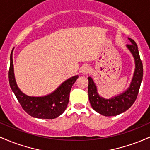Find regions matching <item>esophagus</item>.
Returning <instances> with one entry per match:
<instances>
[{
	"instance_id": "esophagus-1",
	"label": "esophagus",
	"mask_w": 150,
	"mask_h": 150,
	"mask_svg": "<svg viewBox=\"0 0 150 150\" xmlns=\"http://www.w3.org/2000/svg\"><path fill=\"white\" fill-rule=\"evenodd\" d=\"M89 71H90V68H89V67L88 66V65H85L82 67V73L87 74L89 73Z\"/></svg>"
}]
</instances>
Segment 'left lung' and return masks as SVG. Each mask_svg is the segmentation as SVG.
<instances>
[{
	"label": "left lung",
	"mask_w": 150,
	"mask_h": 150,
	"mask_svg": "<svg viewBox=\"0 0 150 150\" xmlns=\"http://www.w3.org/2000/svg\"><path fill=\"white\" fill-rule=\"evenodd\" d=\"M128 39L131 43L128 44L127 47L135 58V71L130 87L124 93L111 99L100 97L97 92V87L94 81L90 77H88V94L91 106L94 111L105 116H114L124 112L133 104L138 94L143 77V65L137 45L130 38H128Z\"/></svg>",
	"instance_id": "left-lung-1"
}]
</instances>
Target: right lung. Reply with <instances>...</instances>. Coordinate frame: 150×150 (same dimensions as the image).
Listing matches in <instances>:
<instances>
[{"instance_id": "add662e5", "label": "right lung", "mask_w": 150, "mask_h": 150, "mask_svg": "<svg viewBox=\"0 0 150 150\" xmlns=\"http://www.w3.org/2000/svg\"><path fill=\"white\" fill-rule=\"evenodd\" d=\"M8 78L10 87L25 111L34 118L53 119L65 111L69 101L70 89L78 78V75L67 80L54 92L49 95L42 97H29L20 90L15 82L13 53L11 52Z\"/></svg>"}]
</instances>
